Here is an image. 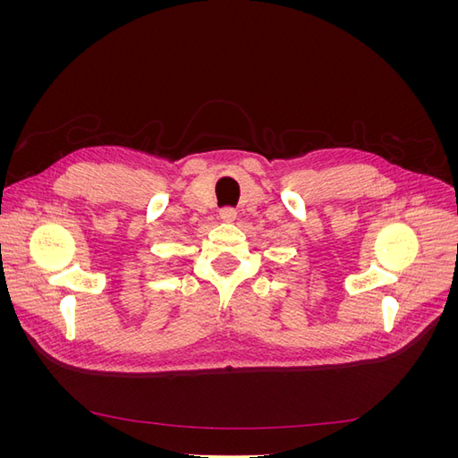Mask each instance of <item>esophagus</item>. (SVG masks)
<instances>
[{
	"instance_id": "1",
	"label": "esophagus",
	"mask_w": 458,
	"mask_h": 458,
	"mask_svg": "<svg viewBox=\"0 0 458 458\" xmlns=\"http://www.w3.org/2000/svg\"><path fill=\"white\" fill-rule=\"evenodd\" d=\"M219 217L224 221H233L234 217H237V212H234V208H221Z\"/></svg>"
}]
</instances>
